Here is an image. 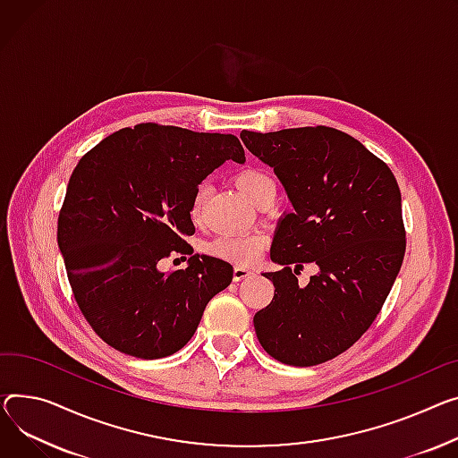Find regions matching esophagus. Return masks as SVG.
<instances>
[{
    "label": "esophagus",
    "mask_w": 458,
    "mask_h": 458,
    "mask_svg": "<svg viewBox=\"0 0 458 458\" xmlns=\"http://www.w3.org/2000/svg\"><path fill=\"white\" fill-rule=\"evenodd\" d=\"M252 274H254V272H252L250 268L235 267V268H233V282H241V280H245V278H250Z\"/></svg>",
    "instance_id": "34e87169"
}]
</instances>
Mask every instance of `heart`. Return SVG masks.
<instances>
[{
	"label": "heart",
	"instance_id": "obj_1",
	"mask_svg": "<svg viewBox=\"0 0 458 458\" xmlns=\"http://www.w3.org/2000/svg\"><path fill=\"white\" fill-rule=\"evenodd\" d=\"M233 184L252 204H258L261 197H265L268 191H274V182L270 180V176L259 169H250V167L237 171L233 174ZM202 199H204L202 190H197L190 208L193 221L200 219ZM265 247H267V235L263 233L221 235L209 242L206 247V252L226 263H232L237 267H249L258 261Z\"/></svg>",
	"mask_w": 458,
	"mask_h": 458
}]
</instances>
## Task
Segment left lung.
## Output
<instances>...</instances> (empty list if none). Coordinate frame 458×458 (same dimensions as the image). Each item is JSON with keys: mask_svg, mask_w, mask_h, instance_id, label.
<instances>
[{"mask_svg": "<svg viewBox=\"0 0 458 458\" xmlns=\"http://www.w3.org/2000/svg\"><path fill=\"white\" fill-rule=\"evenodd\" d=\"M274 173L294 211L280 221L265 272L274 298L256 313L263 350L291 367H315L353 346L379 315L402 268V193L390 167L350 134L331 127L241 132ZM321 272L301 290L297 272Z\"/></svg>", "mask_w": 458, "mask_h": 458, "instance_id": "left-lung-1", "label": "left lung"}]
</instances>
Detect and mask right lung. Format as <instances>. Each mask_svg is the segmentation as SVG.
<instances>
[{
    "label": "right lung",
    "mask_w": 458,
    "mask_h": 458,
    "mask_svg": "<svg viewBox=\"0 0 458 458\" xmlns=\"http://www.w3.org/2000/svg\"><path fill=\"white\" fill-rule=\"evenodd\" d=\"M226 160L245 162L233 134L140 123L89 148L73 169L56 239L77 306L121 353L162 359L184 348L233 267L193 254L191 199ZM180 255L186 269L162 273Z\"/></svg>",
    "instance_id": "add662e5"
}]
</instances>
